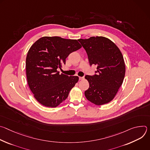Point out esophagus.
<instances>
[{
  "label": "esophagus",
  "mask_w": 150,
  "mask_h": 150,
  "mask_svg": "<svg viewBox=\"0 0 150 150\" xmlns=\"http://www.w3.org/2000/svg\"><path fill=\"white\" fill-rule=\"evenodd\" d=\"M79 80H82V79H84V77H81V76H79Z\"/></svg>",
  "instance_id": "obj_1"
}]
</instances>
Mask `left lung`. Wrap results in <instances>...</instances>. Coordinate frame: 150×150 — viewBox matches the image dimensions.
<instances>
[{"label":"left lung","mask_w":150,"mask_h":150,"mask_svg":"<svg viewBox=\"0 0 150 150\" xmlns=\"http://www.w3.org/2000/svg\"><path fill=\"white\" fill-rule=\"evenodd\" d=\"M78 41L86 51L90 65L97 66V75H86L89 88L85 91L88 100L97 105L111 101L122 85L125 64L118 47L104 37H91Z\"/></svg>","instance_id":"8db88e82"}]
</instances>
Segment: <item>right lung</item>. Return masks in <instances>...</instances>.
Here are the masks:
<instances>
[{"mask_svg": "<svg viewBox=\"0 0 150 150\" xmlns=\"http://www.w3.org/2000/svg\"><path fill=\"white\" fill-rule=\"evenodd\" d=\"M76 40L42 37L30 48L26 57V75L34 98L42 105L56 108L65 101L79 80L77 76L59 74L66 59L81 48Z\"/></svg>", "mask_w": 150, "mask_h": 150, "instance_id": "add662e5", "label": "right lung"}]
</instances>
